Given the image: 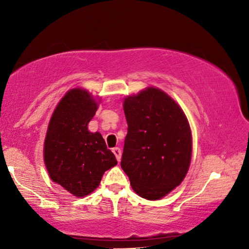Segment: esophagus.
<instances>
[{
  "label": "esophagus",
  "mask_w": 249,
  "mask_h": 249,
  "mask_svg": "<svg viewBox=\"0 0 249 249\" xmlns=\"http://www.w3.org/2000/svg\"><path fill=\"white\" fill-rule=\"evenodd\" d=\"M112 152H113V154L115 155V158H117L118 162H120L121 160V149L119 147H114L113 149H112Z\"/></svg>",
  "instance_id": "1"
}]
</instances>
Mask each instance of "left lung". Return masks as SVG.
I'll return each instance as SVG.
<instances>
[{"instance_id": "8db88e82", "label": "left lung", "mask_w": 249, "mask_h": 249, "mask_svg": "<svg viewBox=\"0 0 249 249\" xmlns=\"http://www.w3.org/2000/svg\"><path fill=\"white\" fill-rule=\"evenodd\" d=\"M128 134L121 168L136 194L156 200L178 187L192 160V131L168 94L148 87L124 102Z\"/></svg>"}]
</instances>
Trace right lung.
Listing matches in <instances>:
<instances>
[{"label":"right lung","instance_id":"obj_1","mask_svg":"<svg viewBox=\"0 0 249 249\" xmlns=\"http://www.w3.org/2000/svg\"><path fill=\"white\" fill-rule=\"evenodd\" d=\"M97 107L87 90L70 89L53 112L44 142L50 178L77 197L93 193L118 163L100 132L88 131Z\"/></svg>","mask_w":249,"mask_h":249}]
</instances>
